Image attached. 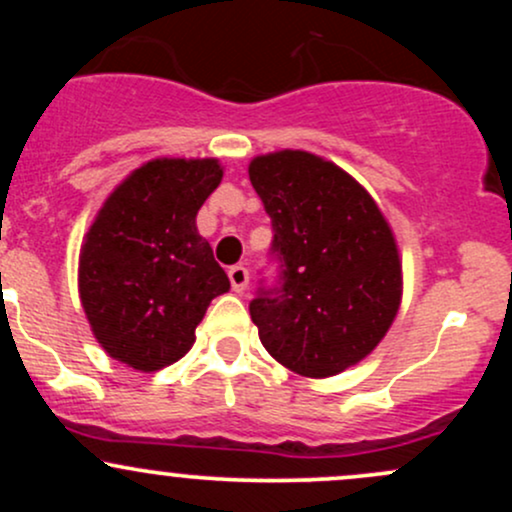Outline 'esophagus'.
I'll return each instance as SVG.
<instances>
[{"mask_svg": "<svg viewBox=\"0 0 512 512\" xmlns=\"http://www.w3.org/2000/svg\"><path fill=\"white\" fill-rule=\"evenodd\" d=\"M228 279H231V286L236 293H243L250 284V272L243 267V264H236V267L228 269Z\"/></svg>", "mask_w": 512, "mask_h": 512, "instance_id": "obj_1", "label": "esophagus"}]
</instances>
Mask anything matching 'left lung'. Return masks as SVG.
Listing matches in <instances>:
<instances>
[{
  "label": "left lung",
  "mask_w": 512,
  "mask_h": 512,
  "mask_svg": "<svg viewBox=\"0 0 512 512\" xmlns=\"http://www.w3.org/2000/svg\"><path fill=\"white\" fill-rule=\"evenodd\" d=\"M250 182L272 219L274 286L250 317L281 366L337 375L366 358L395 320L402 262L383 211L342 168L308 151L252 158Z\"/></svg>",
  "instance_id": "8db88e82"
}]
</instances>
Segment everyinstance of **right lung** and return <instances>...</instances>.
<instances>
[{
	"instance_id": "1",
	"label": "right lung",
	"mask_w": 512,
	"mask_h": 512,
	"mask_svg": "<svg viewBox=\"0 0 512 512\" xmlns=\"http://www.w3.org/2000/svg\"><path fill=\"white\" fill-rule=\"evenodd\" d=\"M216 158H156L105 199L79 257V296L98 344L142 373L175 363L216 296L231 289L199 236L219 187Z\"/></svg>"
}]
</instances>
